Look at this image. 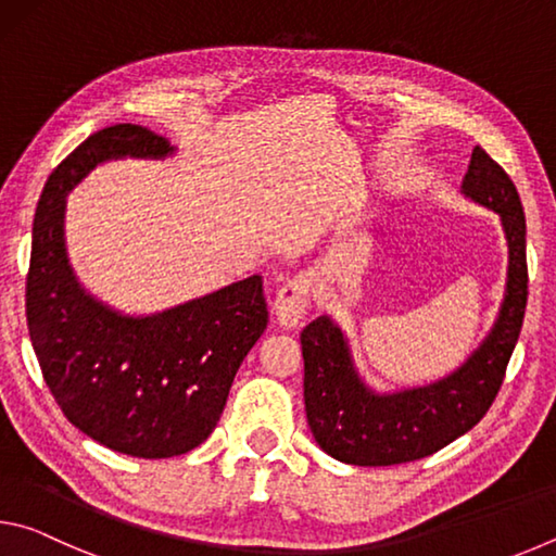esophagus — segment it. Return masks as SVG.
Instances as JSON below:
<instances>
[{
	"instance_id": "1",
	"label": "esophagus",
	"mask_w": 556,
	"mask_h": 556,
	"mask_svg": "<svg viewBox=\"0 0 556 556\" xmlns=\"http://www.w3.org/2000/svg\"><path fill=\"white\" fill-rule=\"evenodd\" d=\"M312 287H314L312 275L301 271V275L291 277L287 285L277 291L275 316H277L279 326L296 328L301 324V318L306 316L308 296H312Z\"/></svg>"
}]
</instances>
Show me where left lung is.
I'll return each instance as SVG.
<instances>
[{"mask_svg": "<svg viewBox=\"0 0 556 556\" xmlns=\"http://www.w3.org/2000/svg\"><path fill=\"white\" fill-rule=\"evenodd\" d=\"M464 193L493 208L507 238V285L493 331L448 378L392 394L372 392L353 368L341 328L318 316L301 331L304 402L312 434L328 456L353 466H394L437 454L473 429L505 380L527 306L525 213L505 168L476 147Z\"/></svg>", "mask_w": 556, "mask_h": 556, "instance_id": "obj_1", "label": "left lung"}]
</instances>
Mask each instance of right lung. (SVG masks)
<instances>
[{"label":"right lung","instance_id":"obj_1","mask_svg":"<svg viewBox=\"0 0 556 556\" xmlns=\"http://www.w3.org/2000/svg\"><path fill=\"white\" fill-rule=\"evenodd\" d=\"M172 152L139 125L105 127L73 149L36 205L26 277V321L53 400L83 434L137 458L181 456L211 437L269 318L257 275L152 316L112 312L75 279L65 195L108 159Z\"/></svg>","mask_w":556,"mask_h":556}]
</instances>
